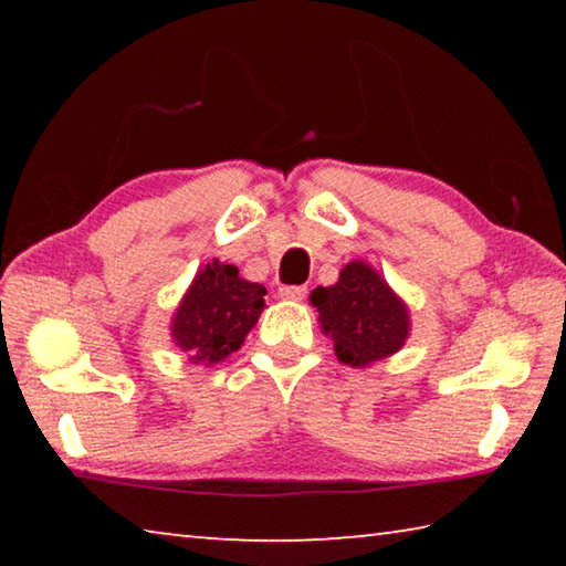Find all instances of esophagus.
Masks as SVG:
<instances>
[{
  "label": "esophagus",
  "instance_id": "1",
  "mask_svg": "<svg viewBox=\"0 0 566 566\" xmlns=\"http://www.w3.org/2000/svg\"><path fill=\"white\" fill-rule=\"evenodd\" d=\"M280 296L286 302H302L306 296L304 286H280Z\"/></svg>",
  "mask_w": 566,
  "mask_h": 566
}]
</instances>
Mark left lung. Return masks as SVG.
<instances>
[{
	"mask_svg": "<svg viewBox=\"0 0 566 566\" xmlns=\"http://www.w3.org/2000/svg\"><path fill=\"white\" fill-rule=\"evenodd\" d=\"M310 302L317 306L319 327L332 339L337 359L354 369L397 354L411 334L407 302L364 260L344 264L339 280L317 286Z\"/></svg>",
	"mask_w": 566,
	"mask_h": 566,
	"instance_id": "8db88e82",
	"label": "left lung"
}]
</instances>
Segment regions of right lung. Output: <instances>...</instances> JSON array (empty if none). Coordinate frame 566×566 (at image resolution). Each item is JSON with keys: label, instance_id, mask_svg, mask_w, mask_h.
<instances>
[{"label": "right lung", "instance_id": "1", "mask_svg": "<svg viewBox=\"0 0 566 566\" xmlns=\"http://www.w3.org/2000/svg\"><path fill=\"white\" fill-rule=\"evenodd\" d=\"M264 294L234 264H202L171 314V342L189 364L214 367L242 347L264 310Z\"/></svg>", "mask_w": 566, "mask_h": 566}]
</instances>
